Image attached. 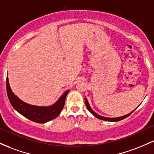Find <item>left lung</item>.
<instances>
[{"instance_id": "8db88e82", "label": "left lung", "mask_w": 154, "mask_h": 154, "mask_svg": "<svg viewBox=\"0 0 154 154\" xmlns=\"http://www.w3.org/2000/svg\"><path fill=\"white\" fill-rule=\"evenodd\" d=\"M85 105H86V107H87L88 109V110L90 111V112H91V113H92V114L94 115V116H95L96 118H99V119L103 120V121H111V122H116V121H121V120H123V119H124V118H127L128 116H129L130 115H131V113L134 112L135 109H137V108H136V109H135L134 110H133L131 112H130V113H129V114L126 115V116H121V117H118V118H107V117H104V116H99V114H97V113H96L95 112H94V111L92 109H91V107H90V105H89V103H88V100H87V99H86V97H85Z\"/></svg>"}]
</instances>
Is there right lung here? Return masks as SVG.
<instances>
[{
    "mask_svg": "<svg viewBox=\"0 0 154 154\" xmlns=\"http://www.w3.org/2000/svg\"><path fill=\"white\" fill-rule=\"evenodd\" d=\"M6 91H7L8 98L12 107L24 117L33 122L39 123V124H44L47 121H51L60 114L64 107L66 97L69 91L68 90L63 93L58 100L52 105L48 107H40V106L30 105L20 100L11 91L8 77H6Z\"/></svg>",
    "mask_w": 154,
    "mask_h": 154,
    "instance_id": "add662e5",
    "label": "right lung"
}]
</instances>
